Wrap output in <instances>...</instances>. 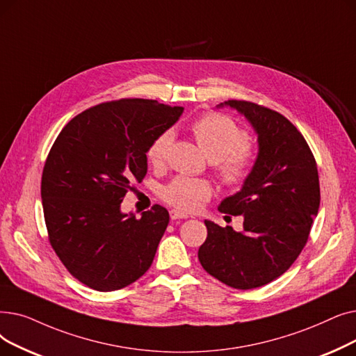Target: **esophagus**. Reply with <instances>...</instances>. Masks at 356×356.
Masks as SVG:
<instances>
[{
	"label": "esophagus",
	"instance_id": "esophagus-1",
	"mask_svg": "<svg viewBox=\"0 0 356 356\" xmlns=\"http://www.w3.org/2000/svg\"><path fill=\"white\" fill-rule=\"evenodd\" d=\"M169 216H171L172 220H178V218H187L188 214L187 213H182L179 210H171L169 211Z\"/></svg>",
	"mask_w": 356,
	"mask_h": 356
}]
</instances>
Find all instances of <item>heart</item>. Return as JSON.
Listing matches in <instances>:
<instances>
[{
	"mask_svg": "<svg viewBox=\"0 0 356 356\" xmlns=\"http://www.w3.org/2000/svg\"><path fill=\"white\" fill-rule=\"evenodd\" d=\"M198 146L211 161L213 171L223 185L230 188L241 187L249 178L257 163V147L249 142L248 131L232 117L210 113L201 115L191 126ZM175 133L166 129L154 139L147 149V159L152 165L162 166L169 156ZM211 184L206 179L175 177L161 190V197L169 204L194 210L202 201L211 197Z\"/></svg>",
	"mask_w": 356,
	"mask_h": 356,
	"instance_id": "1",
	"label": "heart"
}]
</instances>
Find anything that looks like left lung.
Masks as SVG:
<instances>
[{"instance_id": "left-lung-1", "label": "left lung", "mask_w": 356, "mask_h": 356, "mask_svg": "<svg viewBox=\"0 0 356 356\" xmlns=\"http://www.w3.org/2000/svg\"><path fill=\"white\" fill-rule=\"evenodd\" d=\"M258 134L257 163L239 193L218 206L243 216V230L206 220L207 239L198 259L210 275L238 290L277 280L309 241L320 206L317 163L297 127L278 111L243 99H229Z\"/></svg>"}]
</instances>
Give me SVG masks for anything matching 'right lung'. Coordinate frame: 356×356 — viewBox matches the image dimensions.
Returning <instances> with one entry per match:
<instances>
[{"label": "right lung", "mask_w": 356, "mask_h": 356, "mask_svg": "<svg viewBox=\"0 0 356 356\" xmlns=\"http://www.w3.org/2000/svg\"><path fill=\"white\" fill-rule=\"evenodd\" d=\"M182 111L143 98L101 103L75 115L50 149L42 174L49 242L90 289H124L154 262L168 210L155 204L136 218L120 204L147 172L150 143Z\"/></svg>", "instance_id": "right-lung-1"}]
</instances>
